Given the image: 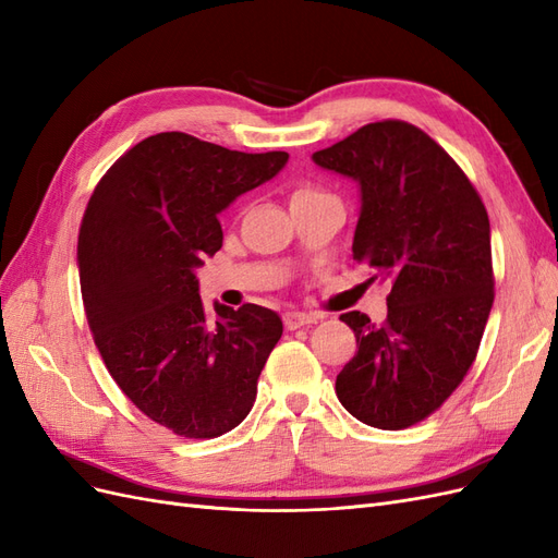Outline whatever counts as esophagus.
<instances>
[{
	"label": "esophagus",
	"instance_id": "34e87169",
	"mask_svg": "<svg viewBox=\"0 0 558 558\" xmlns=\"http://www.w3.org/2000/svg\"><path fill=\"white\" fill-rule=\"evenodd\" d=\"M318 316L316 314H305V312H286L283 314V326L289 330H295V328H302V326H310V324H316Z\"/></svg>",
	"mask_w": 558,
	"mask_h": 558
}]
</instances>
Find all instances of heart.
<instances>
[{"label":"heart","mask_w":558,"mask_h":558,"mask_svg":"<svg viewBox=\"0 0 558 558\" xmlns=\"http://www.w3.org/2000/svg\"><path fill=\"white\" fill-rule=\"evenodd\" d=\"M332 195L326 193L324 189H318L314 183H302L293 191L291 195V205H298V202H320V199H330Z\"/></svg>","instance_id":"heart-1"}]
</instances>
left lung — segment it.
Listing matches in <instances>:
<instances>
[{
  "instance_id": "left-lung-1",
  "label": "left lung",
  "mask_w": 558,
  "mask_h": 558,
  "mask_svg": "<svg viewBox=\"0 0 558 558\" xmlns=\"http://www.w3.org/2000/svg\"><path fill=\"white\" fill-rule=\"evenodd\" d=\"M312 158L361 183L353 260L391 281L381 326L361 312L340 316L359 351L335 393L367 426L410 428L442 408L477 359L494 305L486 207L440 144L393 118Z\"/></svg>"
}]
</instances>
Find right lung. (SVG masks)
Listing matches in <instances>:
<instances>
[{"label":"right lung","mask_w":558,"mask_h":558,"mask_svg":"<svg viewBox=\"0 0 558 558\" xmlns=\"http://www.w3.org/2000/svg\"><path fill=\"white\" fill-rule=\"evenodd\" d=\"M286 160L160 132L125 150L88 199L76 256L93 340L118 388L179 437L240 426L283 332L260 305H216L211 318L195 269L223 246L218 214Z\"/></svg>","instance_id":"right-lung-1"}]
</instances>
